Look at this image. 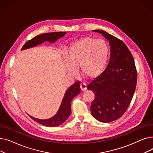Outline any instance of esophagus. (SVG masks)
Masks as SVG:
<instances>
[{
  "mask_svg": "<svg viewBox=\"0 0 153 153\" xmlns=\"http://www.w3.org/2000/svg\"><path fill=\"white\" fill-rule=\"evenodd\" d=\"M80 87H81V89L82 91H85L87 89L86 84L85 83H81Z\"/></svg>",
  "mask_w": 153,
  "mask_h": 153,
  "instance_id": "34e87169",
  "label": "esophagus"
}]
</instances>
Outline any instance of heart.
Wrapping results in <instances>:
<instances>
[{"instance_id":"obj_1","label":"heart","mask_w":153,"mask_h":153,"mask_svg":"<svg viewBox=\"0 0 153 153\" xmlns=\"http://www.w3.org/2000/svg\"><path fill=\"white\" fill-rule=\"evenodd\" d=\"M109 51L108 46L102 39L87 37L77 40L70 45L66 51V70L74 74L76 68L79 66L84 77H97L105 68Z\"/></svg>"}]
</instances>
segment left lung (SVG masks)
Instances as JSON below:
<instances>
[{"label":"left lung","instance_id":"1","mask_svg":"<svg viewBox=\"0 0 153 153\" xmlns=\"http://www.w3.org/2000/svg\"><path fill=\"white\" fill-rule=\"evenodd\" d=\"M109 41L110 58L105 69L87 86L95 94L91 105L92 116L109 123L121 117L135 91L137 71L133 56L120 39L101 30H93Z\"/></svg>","mask_w":153,"mask_h":153}]
</instances>
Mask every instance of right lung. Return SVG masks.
<instances>
[{
  "label": "right lung",
  "mask_w": 153,
  "mask_h": 153,
  "mask_svg": "<svg viewBox=\"0 0 153 153\" xmlns=\"http://www.w3.org/2000/svg\"><path fill=\"white\" fill-rule=\"evenodd\" d=\"M66 32L59 31V32H52V33H46L36 36L33 38L28 40L25 43L22 48V50L27 49L31 47L35 46L41 44L44 42L48 41L49 42L53 43L56 41L59 38L62 37L66 34ZM80 81L76 82L73 85H72L68 91H66L64 97L62 99L61 107L56 114L53 117L46 119V120H39L31 117L34 121L39 123L43 126L48 127H55L62 124L69 117L71 113V102L74 97L80 94L81 91L80 88Z\"/></svg>",
  "instance_id": "obj_1"
}]
</instances>
